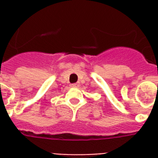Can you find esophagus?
Masks as SVG:
<instances>
[{"label":"esophagus","instance_id":"obj_1","mask_svg":"<svg viewBox=\"0 0 158 158\" xmlns=\"http://www.w3.org/2000/svg\"><path fill=\"white\" fill-rule=\"evenodd\" d=\"M79 83H74V84H72V85H71L72 87H79Z\"/></svg>","mask_w":158,"mask_h":158}]
</instances>
